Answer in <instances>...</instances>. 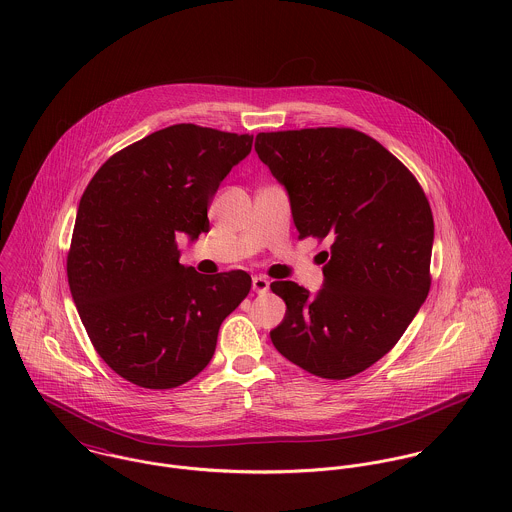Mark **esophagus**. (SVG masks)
Returning <instances> with one entry per match:
<instances>
[{
  "label": "esophagus",
  "mask_w": 512,
  "mask_h": 512,
  "mask_svg": "<svg viewBox=\"0 0 512 512\" xmlns=\"http://www.w3.org/2000/svg\"><path fill=\"white\" fill-rule=\"evenodd\" d=\"M252 290L256 293H266L270 290V282L264 276H254L252 278Z\"/></svg>",
  "instance_id": "obj_1"
}]
</instances>
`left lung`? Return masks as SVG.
<instances>
[{
    "instance_id": "1",
    "label": "left lung",
    "mask_w": 512,
    "mask_h": 512,
    "mask_svg": "<svg viewBox=\"0 0 512 512\" xmlns=\"http://www.w3.org/2000/svg\"><path fill=\"white\" fill-rule=\"evenodd\" d=\"M254 147L290 195L299 238L331 242L315 297L272 282L288 305L272 343L315 376L351 378L398 343L428 297V197L398 157L353 128L262 132Z\"/></svg>"
}]
</instances>
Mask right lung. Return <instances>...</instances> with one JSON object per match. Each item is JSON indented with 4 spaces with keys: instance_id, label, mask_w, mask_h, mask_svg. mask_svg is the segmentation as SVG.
Segmentation results:
<instances>
[{
    "instance_id": "add662e5",
    "label": "right lung",
    "mask_w": 512,
    "mask_h": 512,
    "mask_svg": "<svg viewBox=\"0 0 512 512\" xmlns=\"http://www.w3.org/2000/svg\"><path fill=\"white\" fill-rule=\"evenodd\" d=\"M250 149L248 134L175 124L114 153L84 189L69 286L96 353L132 384L165 390L195 378L250 292L244 270L207 278L177 250L179 232H209L220 181Z\"/></svg>"
}]
</instances>
